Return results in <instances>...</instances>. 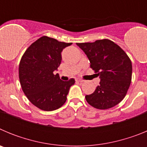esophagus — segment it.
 Returning <instances> with one entry per match:
<instances>
[{"label": "esophagus", "mask_w": 147, "mask_h": 147, "mask_svg": "<svg viewBox=\"0 0 147 147\" xmlns=\"http://www.w3.org/2000/svg\"><path fill=\"white\" fill-rule=\"evenodd\" d=\"M76 81L79 82H84V80H81V79H80V78H77V79H76Z\"/></svg>", "instance_id": "esophagus-1"}]
</instances>
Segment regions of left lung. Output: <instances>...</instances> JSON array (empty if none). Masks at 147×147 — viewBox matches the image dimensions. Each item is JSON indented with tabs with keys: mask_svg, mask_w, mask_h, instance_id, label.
<instances>
[{
	"mask_svg": "<svg viewBox=\"0 0 147 147\" xmlns=\"http://www.w3.org/2000/svg\"><path fill=\"white\" fill-rule=\"evenodd\" d=\"M76 45L85 52L90 67L99 75V85L92 94L86 95L89 105L100 110L111 108L121 102L132 80V62L117 44L110 40Z\"/></svg>",
	"mask_w": 147,
	"mask_h": 147,
	"instance_id": "left-lung-1",
	"label": "left lung"
}]
</instances>
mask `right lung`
I'll return each mask as SVG.
<instances>
[{
  "mask_svg": "<svg viewBox=\"0 0 147 147\" xmlns=\"http://www.w3.org/2000/svg\"><path fill=\"white\" fill-rule=\"evenodd\" d=\"M71 42L43 36L30 45L22 57L19 78L23 93L34 106L45 111L62 107L74 79L62 81L54 74L62 61V50Z\"/></svg>",
  "mask_w": 147,
  "mask_h": 147,
  "instance_id": "right-lung-1",
  "label": "right lung"
}]
</instances>
